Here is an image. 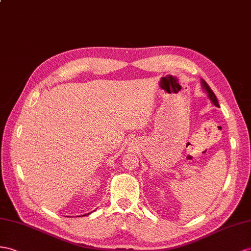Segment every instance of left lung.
I'll use <instances>...</instances> for the list:
<instances>
[{
	"mask_svg": "<svg viewBox=\"0 0 251 251\" xmlns=\"http://www.w3.org/2000/svg\"><path fill=\"white\" fill-rule=\"evenodd\" d=\"M202 86L204 87V89H205V91L208 92V95H209V98H210V100H212V102H213V104L216 106V107H218L220 105H218V101H217V98L215 96V94H214V92L212 91L211 90V88L209 87V85L207 82H205L204 80H202Z\"/></svg>",
	"mask_w": 251,
	"mask_h": 251,
	"instance_id": "obj_1",
	"label": "left lung"
}]
</instances>
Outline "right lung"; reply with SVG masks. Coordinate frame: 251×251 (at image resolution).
<instances>
[{
	"instance_id": "add662e5",
	"label": "right lung",
	"mask_w": 251,
	"mask_h": 251,
	"mask_svg": "<svg viewBox=\"0 0 251 251\" xmlns=\"http://www.w3.org/2000/svg\"><path fill=\"white\" fill-rule=\"evenodd\" d=\"M86 215H88V214H86Z\"/></svg>"
}]
</instances>
